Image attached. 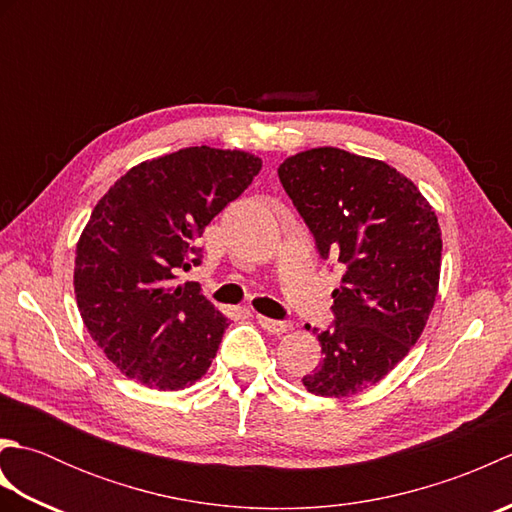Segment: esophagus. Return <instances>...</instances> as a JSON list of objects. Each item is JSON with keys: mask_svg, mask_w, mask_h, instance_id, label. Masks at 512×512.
<instances>
[{"mask_svg": "<svg viewBox=\"0 0 512 512\" xmlns=\"http://www.w3.org/2000/svg\"><path fill=\"white\" fill-rule=\"evenodd\" d=\"M257 323L262 325V328H264L266 332H270V334H284V332H288V328H290L288 321H275V319L262 317V314H259V317H257Z\"/></svg>", "mask_w": 512, "mask_h": 512, "instance_id": "esophagus-1", "label": "esophagus"}]
</instances>
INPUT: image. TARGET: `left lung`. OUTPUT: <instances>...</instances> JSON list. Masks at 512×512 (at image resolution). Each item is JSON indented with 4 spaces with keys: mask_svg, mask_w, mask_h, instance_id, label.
<instances>
[{
    "mask_svg": "<svg viewBox=\"0 0 512 512\" xmlns=\"http://www.w3.org/2000/svg\"><path fill=\"white\" fill-rule=\"evenodd\" d=\"M277 173L319 255L345 266L332 328L314 330L323 363L301 383L325 398L358 394L383 380L427 325L440 284L438 215L400 171L345 149L301 151Z\"/></svg>",
    "mask_w": 512,
    "mask_h": 512,
    "instance_id": "1",
    "label": "left lung"
}]
</instances>
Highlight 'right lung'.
<instances>
[{"label":"right lung","mask_w":512,"mask_h":512,"mask_svg":"<svg viewBox=\"0 0 512 512\" xmlns=\"http://www.w3.org/2000/svg\"><path fill=\"white\" fill-rule=\"evenodd\" d=\"M259 169L246 151L187 147L132 167L94 206L76 244V306L127 378L176 391L211 367L228 321L200 284L176 281L200 264L195 239Z\"/></svg>","instance_id":"obj_1"}]
</instances>
